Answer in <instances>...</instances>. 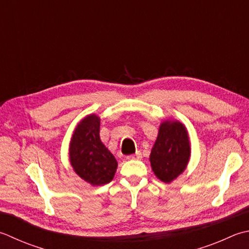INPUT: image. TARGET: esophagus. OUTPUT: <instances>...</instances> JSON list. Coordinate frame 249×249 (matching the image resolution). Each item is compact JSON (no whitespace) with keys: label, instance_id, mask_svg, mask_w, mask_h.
<instances>
[{"label":"esophagus","instance_id":"1","mask_svg":"<svg viewBox=\"0 0 249 249\" xmlns=\"http://www.w3.org/2000/svg\"><path fill=\"white\" fill-rule=\"evenodd\" d=\"M141 158H142V155H141L140 152H136L135 154H130L126 157V159L127 160H140Z\"/></svg>","mask_w":249,"mask_h":249}]
</instances>
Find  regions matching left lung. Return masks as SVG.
Masks as SVG:
<instances>
[{
  "instance_id": "8db88e82",
  "label": "left lung",
  "mask_w": 249,
  "mask_h": 249,
  "mask_svg": "<svg viewBox=\"0 0 249 249\" xmlns=\"http://www.w3.org/2000/svg\"><path fill=\"white\" fill-rule=\"evenodd\" d=\"M191 158V143L186 125L178 120H164L151 149L149 160L158 179L173 182L184 170Z\"/></svg>"
}]
</instances>
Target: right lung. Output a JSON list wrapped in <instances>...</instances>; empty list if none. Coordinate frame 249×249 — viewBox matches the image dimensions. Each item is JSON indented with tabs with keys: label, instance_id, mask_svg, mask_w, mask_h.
<instances>
[{
	"label": "right lung",
	"instance_id": "obj_1",
	"mask_svg": "<svg viewBox=\"0 0 249 249\" xmlns=\"http://www.w3.org/2000/svg\"><path fill=\"white\" fill-rule=\"evenodd\" d=\"M100 118L86 115L77 123L69 144V160L77 176L92 187L113 179L118 162L100 139Z\"/></svg>",
	"mask_w": 249,
	"mask_h": 249
}]
</instances>
